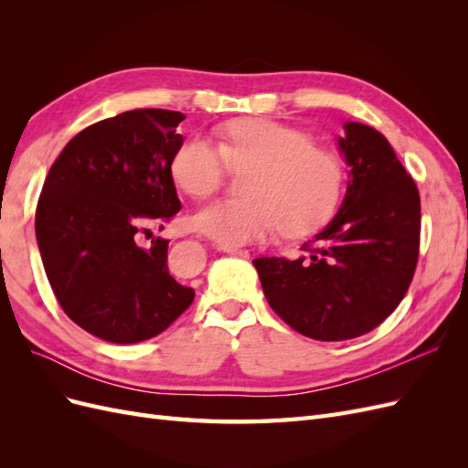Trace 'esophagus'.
I'll list each match as a JSON object with an SVG mask.
<instances>
[{
	"label": "esophagus",
	"mask_w": 468,
	"mask_h": 468,
	"mask_svg": "<svg viewBox=\"0 0 468 468\" xmlns=\"http://www.w3.org/2000/svg\"><path fill=\"white\" fill-rule=\"evenodd\" d=\"M226 251L232 253V256H238V258H250V251L244 248H226Z\"/></svg>",
	"instance_id": "esophagus-1"
}]
</instances>
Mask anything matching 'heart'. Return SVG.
<instances>
[{"label":"heart","mask_w":468,"mask_h":468,"mask_svg":"<svg viewBox=\"0 0 468 468\" xmlns=\"http://www.w3.org/2000/svg\"><path fill=\"white\" fill-rule=\"evenodd\" d=\"M222 144L191 136L172 160V176L191 197L218 191L230 172H250L244 199L203 207L195 226L226 248L246 246L282 229L287 236L318 230L342 199L344 165L335 154L314 146L306 133L269 119L232 122Z\"/></svg>","instance_id":"b5f03b06"}]
</instances>
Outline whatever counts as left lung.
I'll return each instance as SVG.
<instances>
[{
	"label": "left lung",
	"mask_w": 468,
	"mask_h": 468,
	"mask_svg": "<svg viewBox=\"0 0 468 468\" xmlns=\"http://www.w3.org/2000/svg\"><path fill=\"white\" fill-rule=\"evenodd\" d=\"M351 167L334 220L299 260L258 258L265 299L299 334L342 342L375 330L412 282L421 230L420 193L388 140L346 122L337 140Z\"/></svg>",
	"instance_id": "1"
}]
</instances>
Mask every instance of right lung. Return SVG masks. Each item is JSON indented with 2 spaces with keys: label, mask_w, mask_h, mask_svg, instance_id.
<instances>
[{
  "label": "right lung",
  "mask_w": 468,
  "mask_h": 468,
  "mask_svg": "<svg viewBox=\"0 0 468 468\" xmlns=\"http://www.w3.org/2000/svg\"><path fill=\"white\" fill-rule=\"evenodd\" d=\"M179 111L134 109L78 133L42 186L35 230L42 265L68 318L111 344L162 334L195 299L167 269V239L152 238L181 203L172 160Z\"/></svg>",
  "instance_id": "right-lung-1"
}]
</instances>
